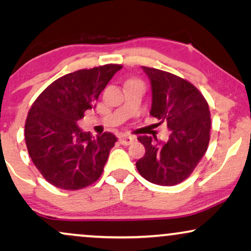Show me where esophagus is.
<instances>
[{
  "label": "esophagus",
  "mask_w": 251,
  "mask_h": 251,
  "mask_svg": "<svg viewBox=\"0 0 251 251\" xmlns=\"http://www.w3.org/2000/svg\"><path fill=\"white\" fill-rule=\"evenodd\" d=\"M119 142H120V144H122V145H130V144H132L133 142H135V137L129 136V135H122V136H120Z\"/></svg>",
  "instance_id": "esophagus-1"
}]
</instances>
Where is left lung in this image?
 Here are the masks:
<instances>
[{"label": "left lung", "instance_id": "1", "mask_svg": "<svg viewBox=\"0 0 251 251\" xmlns=\"http://www.w3.org/2000/svg\"><path fill=\"white\" fill-rule=\"evenodd\" d=\"M151 81L150 114L166 121L170 136L167 143L156 137L139 136L145 155L136 162L139 174L151 183L173 186L193 173L207 152L210 140L208 102L193 84L168 72L143 66Z\"/></svg>", "mask_w": 251, "mask_h": 251}]
</instances>
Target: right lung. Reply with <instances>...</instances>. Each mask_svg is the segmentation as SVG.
Wrapping results in <instances>:
<instances>
[{
    "label": "right lung",
    "instance_id": "obj_1",
    "mask_svg": "<svg viewBox=\"0 0 251 251\" xmlns=\"http://www.w3.org/2000/svg\"><path fill=\"white\" fill-rule=\"evenodd\" d=\"M121 65L80 70L44 89L28 112L25 140L30 159L44 179L63 190L87 187L100 177L114 146L111 132L94 137L77 121L96 101Z\"/></svg>",
    "mask_w": 251,
    "mask_h": 251
}]
</instances>
